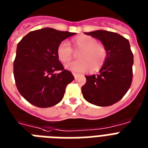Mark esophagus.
I'll use <instances>...</instances> for the list:
<instances>
[{
	"instance_id": "1",
	"label": "esophagus",
	"mask_w": 148,
	"mask_h": 148,
	"mask_svg": "<svg viewBox=\"0 0 148 148\" xmlns=\"http://www.w3.org/2000/svg\"><path fill=\"white\" fill-rule=\"evenodd\" d=\"M73 76H74V78H75V79H76L78 76H79V74H78V73H73Z\"/></svg>"
}]
</instances>
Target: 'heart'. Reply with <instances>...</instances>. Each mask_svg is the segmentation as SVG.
Returning a JSON list of instances; mask_svg holds the SVG:
<instances>
[{
  "instance_id": "1",
  "label": "heart",
  "mask_w": 148,
  "mask_h": 148,
  "mask_svg": "<svg viewBox=\"0 0 148 148\" xmlns=\"http://www.w3.org/2000/svg\"><path fill=\"white\" fill-rule=\"evenodd\" d=\"M75 51H81L78 56L79 61L69 62L66 65L67 70L74 73H86L91 69L92 72H98L103 66L107 60V49L103 45L98 43L92 36L79 35L72 40ZM58 60L62 63L69 62L73 56L71 47L65 41L59 44L56 49Z\"/></svg>"
}]
</instances>
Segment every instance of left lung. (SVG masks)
I'll use <instances>...</instances> for the list:
<instances>
[{
  "mask_svg": "<svg viewBox=\"0 0 148 148\" xmlns=\"http://www.w3.org/2000/svg\"><path fill=\"white\" fill-rule=\"evenodd\" d=\"M85 34L101 41L107 49L108 56L98 75L86 76L82 95L95 106H112L122 99L132 84L134 60L129 41L117 33L103 29Z\"/></svg>",
  "mask_w": 148,
  "mask_h": 148,
  "instance_id": "8db88e82",
  "label": "left lung"
}]
</instances>
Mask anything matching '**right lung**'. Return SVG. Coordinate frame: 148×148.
Masks as SVG:
<instances>
[{
  "mask_svg": "<svg viewBox=\"0 0 148 148\" xmlns=\"http://www.w3.org/2000/svg\"><path fill=\"white\" fill-rule=\"evenodd\" d=\"M75 34L47 27L29 32L18 42L14 79L19 92L30 104L49 108L62 99L74 76L58 60L56 49L62 40Z\"/></svg>",
  "mask_w": 148,
  "mask_h": 148,
  "instance_id": "obj_1",
  "label": "right lung"
}]
</instances>
